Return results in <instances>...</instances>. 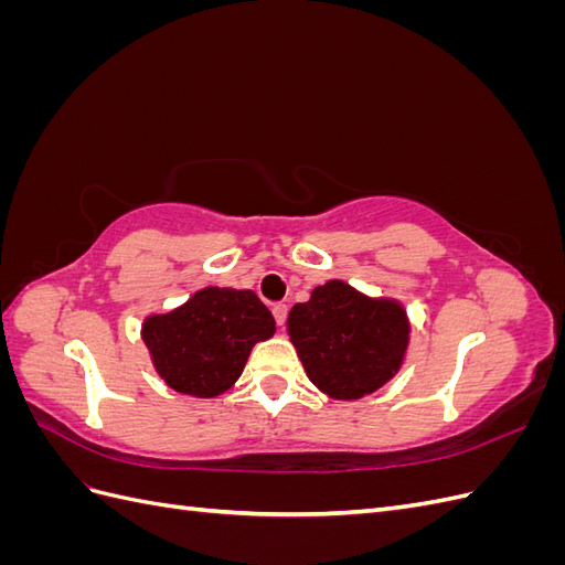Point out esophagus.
<instances>
[{"label":"esophagus","mask_w":565,"mask_h":565,"mask_svg":"<svg viewBox=\"0 0 565 565\" xmlns=\"http://www.w3.org/2000/svg\"><path fill=\"white\" fill-rule=\"evenodd\" d=\"M270 311H273V318H276V322L282 328L285 320H287V306L285 303H273Z\"/></svg>","instance_id":"obj_1"}]
</instances>
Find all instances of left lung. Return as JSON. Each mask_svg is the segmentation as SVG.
Listing matches in <instances>:
<instances>
[{"label": "left lung", "mask_w": 565, "mask_h": 565, "mask_svg": "<svg viewBox=\"0 0 565 565\" xmlns=\"http://www.w3.org/2000/svg\"><path fill=\"white\" fill-rule=\"evenodd\" d=\"M405 306L391 297H370L344 280L311 289L295 303L287 334L306 377L334 401H358L401 372L409 347Z\"/></svg>", "instance_id": "1"}]
</instances>
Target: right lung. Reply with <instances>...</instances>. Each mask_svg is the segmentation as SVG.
Returning <instances> with one entry per match:
<instances>
[{
	"label": "right lung",
	"instance_id": "right-lung-1",
	"mask_svg": "<svg viewBox=\"0 0 565 565\" xmlns=\"http://www.w3.org/2000/svg\"><path fill=\"white\" fill-rule=\"evenodd\" d=\"M276 320L252 289L202 287L167 313L143 318L141 339L160 380L193 398H216L241 377Z\"/></svg>",
	"mask_w": 565,
	"mask_h": 565
}]
</instances>
